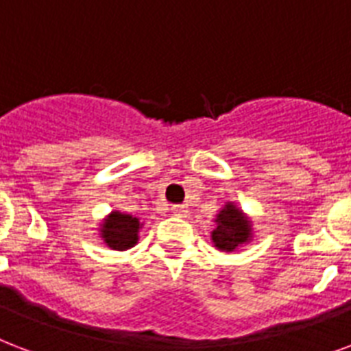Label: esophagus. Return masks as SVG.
<instances>
[{
  "mask_svg": "<svg viewBox=\"0 0 351 351\" xmlns=\"http://www.w3.org/2000/svg\"><path fill=\"white\" fill-rule=\"evenodd\" d=\"M171 211H173L175 215H184V213H186V206L175 204V206H173V208H171Z\"/></svg>",
  "mask_w": 351,
  "mask_h": 351,
  "instance_id": "obj_1",
  "label": "esophagus"
}]
</instances>
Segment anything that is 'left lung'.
I'll return each instance as SVG.
<instances>
[{"mask_svg":"<svg viewBox=\"0 0 351 351\" xmlns=\"http://www.w3.org/2000/svg\"><path fill=\"white\" fill-rule=\"evenodd\" d=\"M211 241L219 250L234 252L252 241V221L234 202H226L215 217Z\"/></svg>","mask_w":351,"mask_h":351,"instance_id":"8db88e82","label":"left lung"}]
</instances>
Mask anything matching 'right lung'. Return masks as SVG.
<instances>
[{
	"label": "right lung",
	"mask_w": 351,
	"mask_h": 351,
	"mask_svg": "<svg viewBox=\"0 0 351 351\" xmlns=\"http://www.w3.org/2000/svg\"><path fill=\"white\" fill-rule=\"evenodd\" d=\"M143 224L140 219L121 213V211H110L101 223L99 235L104 241V245L112 250H128L140 239V228Z\"/></svg>",
	"instance_id": "right-lung-1"
}]
</instances>
